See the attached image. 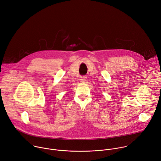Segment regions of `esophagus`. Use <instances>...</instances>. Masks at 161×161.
<instances>
[{
  "mask_svg": "<svg viewBox=\"0 0 161 161\" xmlns=\"http://www.w3.org/2000/svg\"><path fill=\"white\" fill-rule=\"evenodd\" d=\"M86 80V76H81L80 77V81H81V82L85 81Z\"/></svg>",
  "mask_w": 161,
  "mask_h": 161,
  "instance_id": "esophagus-1",
  "label": "esophagus"
}]
</instances>
